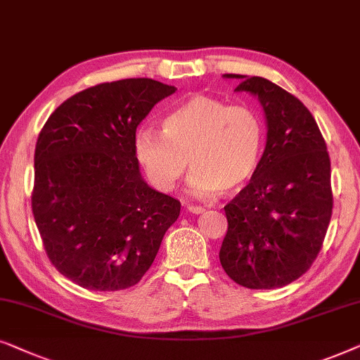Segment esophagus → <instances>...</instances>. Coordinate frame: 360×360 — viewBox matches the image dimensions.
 Wrapping results in <instances>:
<instances>
[{
	"mask_svg": "<svg viewBox=\"0 0 360 360\" xmlns=\"http://www.w3.org/2000/svg\"><path fill=\"white\" fill-rule=\"evenodd\" d=\"M188 212H191V214H202L204 212V207H200V205H193V204H188Z\"/></svg>",
	"mask_w": 360,
	"mask_h": 360,
	"instance_id": "obj_1",
	"label": "esophagus"
}]
</instances>
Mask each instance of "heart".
Segmentation results:
<instances>
[{"label":"heart","mask_w":360,"mask_h":360,"mask_svg":"<svg viewBox=\"0 0 360 360\" xmlns=\"http://www.w3.org/2000/svg\"><path fill=\"white\" fill-rule=\"evenodd\" d=\"M265 128L255 110L193 95L162 118V133L140 128L135 155L153 188L169 193L191 162L195 195L242 188L262 160Z\"/></svg>","instance_id":"1"}]
</instances>
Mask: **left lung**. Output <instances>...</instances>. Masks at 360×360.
I'll use <instances>...</instances> for the list:
<instances>
[{
    "label": "left lung",
    "instance_id": "1",
    "mask_svg": "<svg viewBox=\"0 0 360 360\" xmlns=\"http://www.w3.org/2000/svg\"><path fill=\"white\" fill-rule=\"evenodd\" d=\"M224 77L240 80L237 92L258 97L268 131L250 183L224 207L229 229L220 265L245 288H281L309 270L328 232V148L313 115L295 95L263 77Z\"/></svg>",
    "mask_w": 360,
    "mask_h": 360
}]
</instances>
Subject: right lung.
<instances>
[{
	"mask_svg": "<svg viewBox=\"0 0 360 360\" xmlns=\"http://www.w3.org/2000/svg\"><path fill=\"white\" fill-rule=\"evenodd\" d=\"M174 92L153 79L98 84L42 127L32 214L52 265L82 288L136 285L179 217V200L146 184L135 155L136 127Z\"/></svg>",
	"mask_w": 360,
	"mask_h": 360,
	"instance_id": "obj_1",
	"label": "right lung"
}]
</instances>
